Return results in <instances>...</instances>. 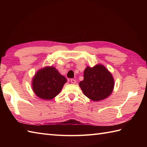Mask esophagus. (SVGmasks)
<instances>
[{"instance_id":"obj_1","label":"esophagus","mask_w":147,"mask_h":147,"mask_svg":"<svg viewBox=\"0 0 147 147\" xmlns=\"http://www.w3.org/2000/svg\"><path fill=\"white\" fill-rule=\"evenodd\" d=\"M71 83L72 84H75L76 83V81L75 80H74V79H71Z\"/></svg>"}]
</instances>
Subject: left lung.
Masks as SVG:
<instances>
[{
    "label": "left lung",
    "instance_id": "obj_1",
    "mask_svg": "<svg viewBox=\"0 0 147 147\" xmlns=\"http://www.w3.org/2000/svg\"><path fill=\"white\" fill-rule=\"evenodd\" d=\"M84 80L79 86L86 96L93 101H100L113 92L114 80L104 65L98 64L92 67L87 66L84 71Z\"/></svg>",
    "mask_w": 147,
    "mask_h": 147
}]
</instances>
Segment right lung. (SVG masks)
<instances>
[{
    "label": "right lung",
    "instance_id": "1",
    "mask_svg": "<svg viewBox=\"0 0 147 147\" xmlns=\"http://www.w3.org/2000/svg\"><path fill=\"white\" fill-rule=\"evenodd\" d=\"M66 82V78L55 67L46 66L35 73L32 79V87L38 97L49 100L60 93Z\"/></svg>",
    "mask_w": 147,
    "mask_h": 147
}]
</instances>
